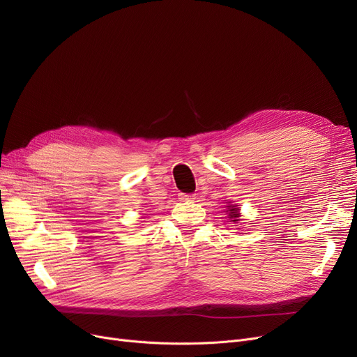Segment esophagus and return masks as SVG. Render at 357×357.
I'll use <instances>...</instances> for the list:
<instances>
[{
    "mask_svg": "<svg viewBox=\"0 0 357 357\" xmlns=\"http://www.w3.org/2000/svg\"><path fill=\"white\" fill-rule=\"evenodd\" d=\"M179 201H182V203H191V201L195 199V194H179Z\"/></svg>",
    "mask_w": 357,
    "mask_h": 357,
    "instance_id": "34e87169",
    "label": "esophagus"
}]
</instances>
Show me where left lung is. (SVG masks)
Masks as SVG:
<instances>
[{
	"instance_id": "obj_1",
	"label": "left lung",
	"mask_w": 357,
	"mask_h": 357,
	"mask_svg": "<svg viewBox=\"0 0 357 357\" xmlns=\"http://www.w3.org/2000/svg\"><path fill=\"white\" fill-rule=\"evenodd\" d=\"M226 211H229L227 213V219H230V222H235V223L239 222L241 213H239V208L236 206H229V208Z\"/></svg>"
}]
</instances>
